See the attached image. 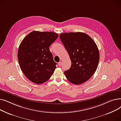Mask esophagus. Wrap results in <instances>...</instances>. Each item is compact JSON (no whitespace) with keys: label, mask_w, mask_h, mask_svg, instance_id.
<instances>
[{"label":"esophagus","mask_w":121,"mask_h":121,"mask_svg":"<svg viewBox=\"0 0 121 121\" xmlns=\"http://www.w3.org/2000/svg\"><path fill=\"white\" fill-rule=\"evenodd\" d=\"M62 62H59V63H58V65H59V67L61 66H62Z\"/></svg>","instance_id":"34e87169"}]
</instances>
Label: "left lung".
Instances as JSON below:
<instances>
[{"instance_id":"left-lung-1","label":"left lung","mask_w":121,"mask_h":121,"mask_svg":"<svg viewBox=\"0 0 121 121\" xmlns=\"http://www.w3.org/2000/svg\"><path fill=\"white\" fill-rule=\"evenodd\" d=\"M60 40L68 52L71 67L64 72L72 83L79 85L89 79L97 69L99 53L92 38L83 32L63 33Z\"/></svg>"}]
</instances>
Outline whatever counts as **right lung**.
I'll list each match as a JSON object with an SVG mask.
<instances>
[{"label": "right lung", "mask_w": 121, "mask_h": 121, "mask_svg": "<svg viewBox=\"0 0 121 121\" xmlns=\"http://www.w3.org/2000/svg\"><path fill=\"white\" fill-rule=\"evenodd\" d=\"M58 37L52 32L33 31L25 37L19 46L18 61L24 74L34 83L48 81L56 69L49 47Z\"/></svg>", "instance_id": "right-lung-1"}]
</instances>
